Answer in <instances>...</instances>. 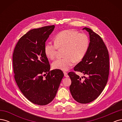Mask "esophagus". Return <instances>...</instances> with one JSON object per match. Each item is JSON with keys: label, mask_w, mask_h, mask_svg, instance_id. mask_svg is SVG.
Here are the masks:
<instances>
[{"label": "esophagus", "mask_w": 122, "mask_h": 122, "mask_svg": "<svg viewBox=\"0 0 122 122\" xmlns=\"http://www.w3.org/2000/svg\"><path fill=\"white\" fill-rule=\"evenodd\" d=\"M64 74L65 77H69V76L68 75V73L66 72H64Z\"/></svg>", "instance_id": "esophagus-1"}]
</instances>
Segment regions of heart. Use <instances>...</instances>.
<instances>
[{
    "mask_svg": "<svg viewBox=\"0 0 122 122\" xmlns=\"http://www.w3.org/2000/svg\"><path fill=\"white\" fill-rule=\"evenodd\" d=\"M54 43L48 42L44 46V53L50 60L56 56L57 49H64L63 58H59L53 62L55 69L67 71L73 65L74 62L81 61L86 56L90 46L87 35L76 31L66 30L59 32L55 36Z\"/></svg>",
    "mask_w": 122,
    "mask_h": 122,
    "instance_id": "heart-1",
    "label": "heart"
}]
</instances>
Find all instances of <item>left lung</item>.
<instances>
[{
	"mask_svg": "<svg viewBox=\"0 0 122 122\" xmlns=\"http://www.w3.org/2000/svg\"><path fill=\"white\" fill-rule=\"evenodd\" d=\"M89 34L90 46L86 56L74 68L85 76L80 77L75 72L68 75L71 80L70 91L75 100L82 104L97 99L107 82L109 62L107 49L102 39L91 29L84 27ZM85 78L83 81L81 78Z\"/></svg>",
	"mask_w": 122,
	"mask_h": 122,
	"instance_id": "8db88e82",
	"label": "left lung"
}]
</instances>
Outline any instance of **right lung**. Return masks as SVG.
I'll return each instance as SVG.
<instances>
[{"mask_svg": "<svg viewBox=\"0 0 122 122\" xmlns=\"http://www.w3.org/2000/svg\"><path fill=\"white\" fill-rule=\"evenodd\" d=\"M54 28L51 25L31 29L19 39L13 53L17 86L29 101L39 105H47L53 100L64 76L61 70L50 71L44 53L45 42Z\"/></svg>", "mask_w": 122, "mask_h": 122, "instance_id": "1", "label": "right lung"}]
</instances>
